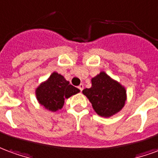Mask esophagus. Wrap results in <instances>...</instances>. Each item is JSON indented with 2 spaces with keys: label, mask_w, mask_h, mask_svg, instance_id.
I'll return each instance as SVG.
<instances>
[{
  "label": "esophagus",
  "mask_w": 158,
  "mask_h": 158,
  "mask_svg": "<svg viewBox=\"0 0 158 158\" xmlns=\"http://www.w3.org/2000/svg\"><path fill=\"white\" fill-rule=\"evenodd\" d=\"M78 88H79V89H80V91L81 92V91L83 90V88H84V85L82 83H81L80 85H79V86H78Z\"/></svg>",
  "instance_id": "1"
}]
</instances>
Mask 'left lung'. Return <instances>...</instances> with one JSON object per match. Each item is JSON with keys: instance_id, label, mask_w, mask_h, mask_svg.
<instances>
[{"instance_id": "1", "label": "left lung", "mask_w": 158, "mask_h": 158, "mask_svg": "<svg viewBox=\"0 0 158 158\" xmlns=\"http://www.w3.org/2000/svg\"><path fill=\"white\" fill-rule=\"evenodd\" d=\"M92 87L82 91L92 103L94 111L102 117L109 118L118 113L125 106L126 90L104 71L92 78Z\"/></svg>"}]
</instances>
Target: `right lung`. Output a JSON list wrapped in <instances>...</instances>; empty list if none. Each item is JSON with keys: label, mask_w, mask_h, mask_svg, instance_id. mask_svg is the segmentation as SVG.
<instances>
[{"label": "right lung", "mask_w": 158, "mask_h": 158, "mask_svg": "<svg viewBox=\"0 0 158 158\" xmlns=\"http://www.w3.org/2000/svg\"><path fill=\"white\" fill-rule=\"evenodd\" d=\"M79 92L80 90L71 85L63 76L55 71L37 87L35 94L40 104L49 111L56 112L62 109L65 99Z\"/></svg>", "instance_id": "right-lung-1"}]
</instances>
